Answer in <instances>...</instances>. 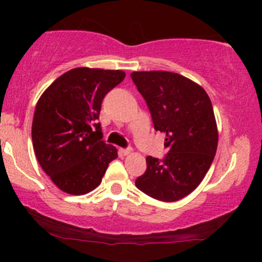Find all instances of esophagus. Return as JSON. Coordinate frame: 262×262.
Instances as JSON below:
<instances>
[{
  "label": "esophagus",
  "mask_w": 262,
  "mask_h": 262,
  "mask_svg": "<svg viewBox=\"0 0 262 262\" xmlns=\"http://www.w3.org/2000/svg\"><path fill=\"white\" fill-rule=\"evenodd\" d=\"M121 152L123 155H129L132 152V148H124V149H121Z\"/></svg>",
  "instance_id": "esophagus-1"
}]
</instances>
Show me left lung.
Wrapping results in <instances>:
<instances>
[{
  "instance_id": "obj_1",
  "label": "left lung",
  "mask_w": 262,
  "mask_h": 262,
  "mask_svg": "<svg viewBox=\"0 0 262 262\" xmlns=\"http://www.w3.org/2000/svg\"><path fill=\"white\" fill-rule=\"evenodd\" d=\"M130 77L169 149L164 159L146 158V171L135 186L155 200L175 202L202 182L214 159L218 132L212 102L202 87L182 75L135 71Z\"/></svg>"
}]
</instances>
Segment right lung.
Listing matches in <instances>:
<instances>
[{"label": "right lung", "instance_id": "right-lung-1", "mask_svg": "<svg viewBox=\"0 0 262 262\" xmlns=\"http://www.w3.org/2000/svg\"><path fill=\"white\" fill-rule=\"evenodd\" d=\"M121 70L76 68L45 90L35 106L32 140L44 172L61 191L83 194L100 185L117 149L102 138L104 96L124 80Z\"/></svg>", "mask_w": 262, "mask_h": 262}]
</instances>
